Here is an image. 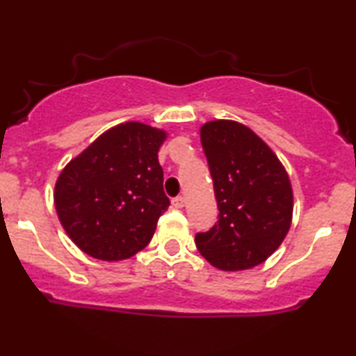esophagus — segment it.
Here are the masks:
<instances>
[{
	"label": "esophagus",
	"instance_id": "1",
	"mask_svg": "<svg viewBox=\"0 0 356 356\" xmlns=\"http://www.w3.org/2000/svg\"><path fill=\"white\" fill-rule=\"evenodd\" d=\"M184 204H186V199H184L182 195H177V197L172 199V206L175 209H181V207H184Z\"/></svg>",
	"mask_w": 356,
	"mask_h": 356
}]
</instances>
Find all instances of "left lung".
<instances>
[{
    "label": "left lung",
    "mask_w": 356,
    "mask_h": 356,
    "mask_svg": "<svg viewBox=\"0 0 356 356\" xmlns=\"http://www.w3.org/2000/svg\"><path fill=\"white\" fill-rule=\"evenodd\" d=\"M201 144L219 220L195 234V246L222 271L254 268L281 246L291 227L288 172L266 142L239 122H207L201 127Z\"/></svg>",
    "instance_id": "left-lung-1"
}]
</instances>
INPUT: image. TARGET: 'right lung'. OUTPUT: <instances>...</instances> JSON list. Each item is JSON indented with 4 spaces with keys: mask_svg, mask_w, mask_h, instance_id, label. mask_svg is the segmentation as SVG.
<instances>
[{
    "mask_svg": "<svg viewBox=\"0 0 356 356\" xmlns=\"http://www.w3.org/2000/svg\"><path fill=\"white\" fill-rule=\"evenodd\" d=\"M165 138V130L125 122L65 165L53 199L61 226L81 251L122 261L150 243L170 204L157 157Z\"/></svg>",
    "mask_w": 356,
    "mask_h": 356,
    "instance_id": "1",
    "label": "right lung"
}]
</instances>
